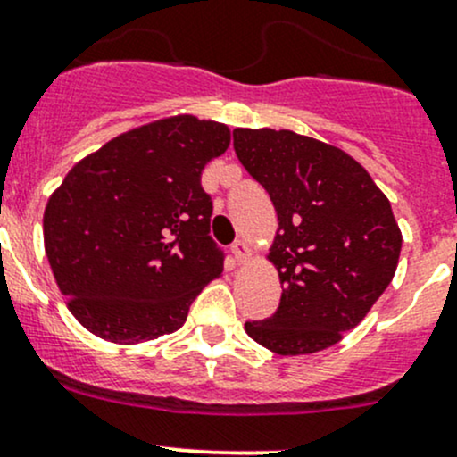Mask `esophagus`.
Listing matches in <instances>:
<instances>
[{"label": "esophagus", "instance_id": "34e87169", "mask_svg": "<svg viewBox=\"0 0 457 457\" xmlns=\"http://www.w3.org/2000/svg\"><path fill=\"white\" fill-rule=\"evenodd\" d=\"M233 254L239 263H246L250 259V254H253V250H250V246L244 242V239H237V242L233 244Z\"/></svg>", "mask_w": 457, "mask_h": 457}]
</instances>
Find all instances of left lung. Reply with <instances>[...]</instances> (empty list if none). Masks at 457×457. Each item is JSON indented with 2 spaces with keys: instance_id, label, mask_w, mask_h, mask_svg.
<instances>
[{
  "instance_id": "1",
  "label": "left lung",
  "mask_w": 457,
  "mask_h": 457,
  "mask_svg": "<svg viewBox=\"0 0 457 457\" xmlns=\"http://www.w3.org/2000/svg\"><path fill=\"white\" fill-rule=\"evenodd\" d=\"M235 154L270 194L278 228L268 259L281 303L246 333L277 355L337 345L390 286L401 230L390 200L353 156L292 130L235 129Z\"/></svg>"
}]
</instances>
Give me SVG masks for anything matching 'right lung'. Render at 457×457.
Here are the masks:
<instances>
[{
    "mask_svg": "<svg viewBox=\"0 0 457 457\" xmlns=\"http://www.w3.org/2000/svg\"><path fill=\"white\" fill-rule=\"evenodd\" d=\"M228 144L220 121L165 117L78 161L50 195L47 262L87 331L129 346L183 327L224 268L200 174Z\"/></svg>",
    "mask_w": 457,
    "mask_h": 457,
    "instance_id": "right-lung-1",
    "label": "right lung"
}]
</instances>
